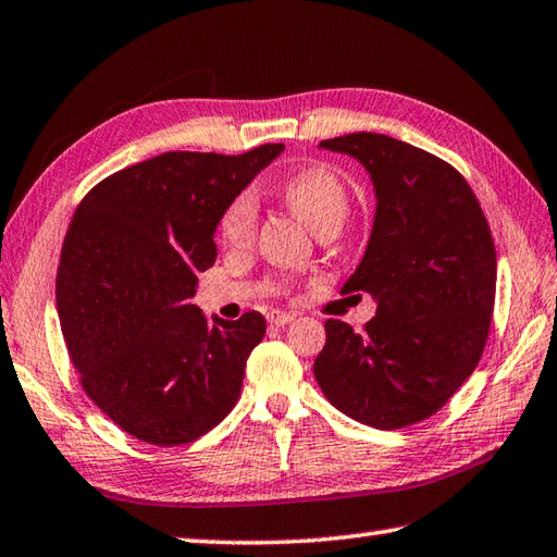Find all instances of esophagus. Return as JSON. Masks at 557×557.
I'll use <instances>...</instances> for the list:
<instances>
[{"label": "esophagus", "mask_w": 557, "mask_h": 557, "mask_svg": "<svg viewBox=\"0 0 557 557\" xmlns=\"http://www.w3.org/2000/svg\"><path fill=\"white\" fill-rule=\"evenodd\" d=\"M294 319H297V315H294V313L277 311V309H272V311L268 313V323H270V325H287V323H292Z\"/></svg>", "instance_id": "1"}]
</instances>
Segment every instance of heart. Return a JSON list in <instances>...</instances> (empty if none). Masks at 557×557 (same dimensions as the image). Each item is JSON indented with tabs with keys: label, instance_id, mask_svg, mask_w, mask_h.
I'll use <instances>...</instances> for the list:
<instances>
[{
	"label": "heart",
	"instance_id": "obj_1",
	"mask_svg": "<svg viewBox=\"0 0 557 557\" xmlns=\"http://www.w3.org/2000/svg\"><path fill=\"white\" fill-rule=\"evenodd\" d=\"M280 195L289 210L315 234L329 224H343L347 210H350V193H347L345 181L325 163H311V166L289 173L280 185ZM256 220V200L248 193H242L226 205L220 220V234L232 248H246L253 242ZM270 289L285 292L287 282L270 280Z\"/></svg>",
	"mask_w": 557,
	"mask_h": 557
}]
</instances>
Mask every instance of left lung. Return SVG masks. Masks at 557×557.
<instances>
[{
    "label": "left lung",
    "instance_id": "obj_1",
    "mask_svg": "<svg viewBox=\"0 0 557 557\" xmlns=\"http://www.w3.org/2000/svg\"><path fill=\"white\" fill-rule=\"evenodd\" d=\"M355 157L376 190L374 228L343 292L376 315L355 333L325 321L313 374L333 406L369 428L434 416L473 374L493 323L497 253L481 202L451 163L386 135L321 141Z\"/></svg>",
    "mask_w": 557,
    "mask_h": 557
}]
</instances>
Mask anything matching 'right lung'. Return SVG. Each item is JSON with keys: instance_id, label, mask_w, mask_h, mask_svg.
Segmentation results:
<instances>
[{"instance_id": "1", "label": "right lung", "mask_w": 557, "mask_h": 557, "mask_svg": "<svg viewBox=\"0 0 557 557\" xmlns=\"http://www.w3.org/2000/svg\"><path fill=\"white\" fill-rule=\"evenodd\" d=\"M282 149L166 151L111 173L76 207L54 282L62 335L86 396L129 437L188 444L236 406L265 319L207 323L190 299L226 205Z\"/></svg>"}]
</instances>
